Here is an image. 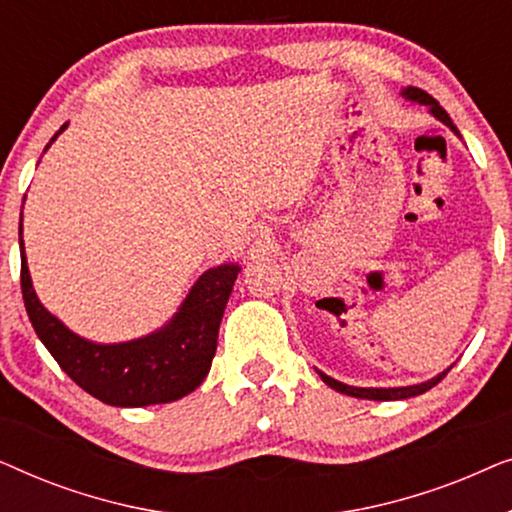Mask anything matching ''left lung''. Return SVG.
I'll use <instances>...</instances> for the list:
<instances>
[{"instance_id": "1", "label": "left lung", "mask_w": 512, "mask_h": 512, "mask_svg": "<svg viewBox=\"0 0 512 512\" xmlns=\"http://www.w3.org/2000/svg\"><path fill=\"white\" fill-rule=\"evenodd\" d=\"M403 97L405 100H412V102H419V104H426V107H429V111L433 116L438 118V121H443L447 128H450L454 135H459V130H457V125L452 123V118L447 116V111L440 107V104L433 100V97L429 95V93H424L422 88H405L403 90ZM450 373V368L447 370H443V373L440 375H436V377H431L429 382H422V384H412V387H389V389H373V387H349V384H342V382H338V380H333V377H328V375H324V373H319L321 375V380H324L328 387L331 389H335V391H340V394H347V396H354V398H368V401H398V398H410V396H419V394H424V391H429L431 387H436V384L443 380V377Z\"/></svg>"}]
</instances>
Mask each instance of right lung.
Masks as SVG:
<instances>
[{"instance_id": "add662e5", "label": "right lung", "mask_w": 512, "mask_h": 512, "mask_svg": "<svg viewBox=\"0 0 512 512\" xmlns=\"http://www.w3.org/2000/svg\"><path fill=\"white\" fill-rule=\"evenodd\" d=\"M65 128L62 125L60 132ZM237 272L240 265L235 263L209 268L160 331L118 345H97L69 331L39 303L27 270L20 214V289L27 317L58 366L83 391L116 408L172 403L200 387L212 368L221 317Z\"/></svg>"}]
</instances>
